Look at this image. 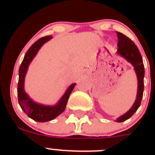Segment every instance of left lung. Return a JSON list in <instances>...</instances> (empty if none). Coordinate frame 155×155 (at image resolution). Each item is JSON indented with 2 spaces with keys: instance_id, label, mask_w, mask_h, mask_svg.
Here are the masks:
<instances>
[{
  "instance_id": "obj_1",
  "label": "left lung",
  "mask_w": 155,
  "mask_h": 155,
  "mask_svg": "<svg viewBox=\"0 0 155 155\" xmlns=\"http://www.w3.org/2000/svg\"><path fill=\"white\" fill-rule=\"evenodd\" d=\"M116 34H117V37H118V44H117L118 49H117L116 53H118L119 55L124 57L127 61H129L134 66L135 72L137 74V77L138 81L136 101L128 112H127L123 116H120L116 120V122L121 123V122H124L130 118L140 105L143 92L144 67H143V59L140 55V53L138 50L137 46L134 44V42L130 38L126 36L121 32L117 31Z\"/></svg>"
}]
</instances>
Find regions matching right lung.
Instances as JSON below:
<instances>
[{"label":"right lung","mask_w":155,"mask_h":155,"mask_svg":"<svg viewBox=\"0 0 155 155\" xmlns=\"http://www.w3.org/2000/svg\"><path fill=\"white\" fill-rule=\"evenodd\" d=\"M53 37L51 35L42 37L39 40L34 42L31 45L25 55L24 59L21 62V66L19 68L18 71V103L21 106V109L25 112V114L29 118L37 122H47L55 119L57 116L61 115L64 111L66 105L68 103V98L70 94L73 91L74 87L76 85V83L71 84L68 87V90L66 91L64 94L61 97L58 102L55 105H44L36 103L29 98L28 94L25 93L24 90V81L25 77L26 74L27 70L30 63L33 60L35 56L36 55L39 50L45 42L50 40Z\"/></svg>","instance_id":"right-lung-1"}]
</instances>
